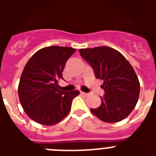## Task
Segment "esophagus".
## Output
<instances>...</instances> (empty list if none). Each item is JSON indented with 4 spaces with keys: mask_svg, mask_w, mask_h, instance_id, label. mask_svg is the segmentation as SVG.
<instances>
[{
    "mask_svg": "<svg viewBox=\"0 0 156 156\" xmlns=\"http://www.w3.org/2000/svg\"><path fill=\"white\" fill-rule=\"evenodd\" d=\"M80 94L83 95V96H84V97H87V96H88V94H89L85 93V92H83V91H80Z\"/></svg>",
    "mask_w": 156,
    "mask_h": 156,
    "instance_id": "esophagus-1",
    "label": "esophagus"
}]
</instances>
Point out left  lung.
Masks as SVG:
<instances>
[{
    "mask_svg": "<svg viewBox=\"0 0 156 156\" xmlns=\"http://www.w3.org/2000/svg\"><path fill=\"white\" fill-rule=\"evenodd\" d=\"M80 56L102 80L105 95L92 113L106 122L124 119L133 110L140 94V83L131 65L120 52L109 47L80 49Z\"/></svg>",
    "mask_w": 156,
    "mask_h": 156,
    "instance_id": "left-lung-1",
    "label": "left lung"
}]
</instances>
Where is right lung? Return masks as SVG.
Masks as SVG:
<instances>
[{
  "instance_id": "add662e5",
  "label": "right lung",
  "mask_w": 156,
  "mask_h": 156,
  "mask_svg": "<svg viewBox=\"0 0 156 156\" xmlns=\"http://www.w3.org/2000/svg\"><path fill=\"white\" fill-rule=\"evenodd\" d=\"M76 49L46 47L37 51L25 66L19 81V98L26 113L40 124L51 126L68 115L79 90L63 91L58 81Z\"/></svg>"
}]
</instances>
